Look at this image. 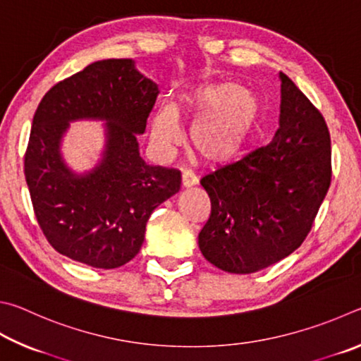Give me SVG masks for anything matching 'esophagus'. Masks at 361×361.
<instances>
[{"mask_svg":"<svg viewBox=\"0 0 361 361\" xmlns=\"http://www.w3.org/2000/svg\"><path fill=\"white\" fill-rule=\"evenodd\" d=\"M197 182H198V177L192 174L190 171H184V173H182V182H180L182 188H190L193 185H197Z\"/></svg>","mask_w":361,"mask_h":361,"instance_id":"obj_1","label":"esophagus"}]
</instances>
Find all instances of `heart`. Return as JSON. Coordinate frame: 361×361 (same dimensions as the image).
<instances>
[{"label": "heart", "mask_w": 361, "mask_h": 361, "mask_svg": "<svg viewBox=\"0 0 361 361\" xmlns=\"http://www.w3.org/2000/svg\"><path fill=\"white\" fill-rule=\"evenodd\" d=\"M197 120L190 130V145L209 164L230 163L250 144L262 117V104L254 93L235 82H212L182 92L176 111L163 106L152 120V141L161 152L180 142L177 114Z\"/></svg>", "instance_id": "heart-1"}]
</instances>
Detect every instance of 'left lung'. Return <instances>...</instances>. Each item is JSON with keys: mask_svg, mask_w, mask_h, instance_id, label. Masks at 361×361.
I'll return each instance as SVG.
<instances>
[{"mask_svg": "<svg viewBox=\"0 0 361 361\" xmlns=\"http://www.w3.org/2000/svg\"><path fill=\"white\" fill-rule=\"evenodd\" d=\"M279 79L273 141L201 179L211 216L200 231V250L233 274L257 273L298 249L331 184L325 118L286 74Z\"/></svg>", "mask_w": 361, "mask_h": 361, "instance_id": "left-lung-1", "label": "left lung"}]
</instances>
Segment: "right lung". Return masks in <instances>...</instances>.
I'll use <instances>...</instances> for the list:
<instances>
[{
  "mask_svg": "<svg viewBox=\"0 0 361 361\" xmlns=\"http://www.w3.org/2000/svg\"><path fill=\"white\" fill-rule=\"evenodd\" d=\"M158 87L130 59L101 60L59 82L35 112L25 152V179L39 228L71 260L99 269L128 263L144 243L150 214L180 188V171L149 166L139 157ZM78 118L108 120L104 160L73 175L59 141Z\"/></svg>",
  "mask_w": 361,
  "mask_h": 361,
  "instance_id": "obj_1",
  "label": "right lung"
}]
</instances>
